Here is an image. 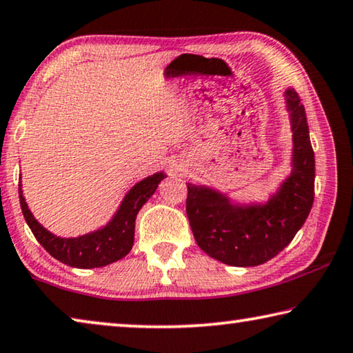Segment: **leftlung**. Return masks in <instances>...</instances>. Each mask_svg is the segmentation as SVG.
I'll use <instances>...</instances> for the list:
<instances>
[{
  "mask_svg": "<svg viewBox=\"0 0 353 353\" xmlns=\"http://www.w3.org/2000/svg\"><path fill=\"white\" fill-rule=\"evenodd\" d=\"M283 100L292 132L291 170L263 201H239L206 184L188 183L186 212L199 247L234 268L264 264L302 228L314 200V153L305 108L286 88Z\"/></svg>",
  "mask_w": 353,
  "mask_h": 353,
  "instance_id": "8db88e82",
  "label": "left lung"
}]
</instances>
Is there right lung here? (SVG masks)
Here are the masks:
<instances>
[{"label": "right lung", "instance_id": "add662e5", "mask_svg": "<svg viewBox=\"0 0 353 353\" xmlns=\"http://www.w3.org/2000/svg\"><path fill=\"white\" fill-rule=\"evenodd\" d=\"M167 176L164 170L143 178L136 183L123 200L120 201L117 211L103 225L89 233L74 236V238H62L46 230L40 223L28 206L21 189V178L19 184V195L23 216L32 234L40 242L46 252L57 261L77 269H94L112 264L128 255L134 244L136 217L141 208L156 192L159 183Z\"/></svg>", "mask_w": 353, "mask_h": 353}]
</instances>
